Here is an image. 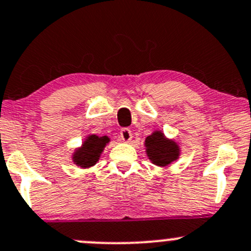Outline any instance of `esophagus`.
I'll return each mask as SVG.
<instances>
[{"mask_svg": "<svg viewBox=\"0 0 251 251\" xmlns=\"http://www.w3.org/2000/svg\"><path fill=\"white\" fill-rule=\"evenodd\" d=\"M120 137L124 142H130L132 139V132L128 128H121Z\"/></svg>", "mask_w": 251, "mask_h": 251, "instance_id": "esophagus-1", "label": "esophagus"}]
</instances>
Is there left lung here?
<instances>
[{
  "label": "left lung",
  "mask_w": 251,
  "mask_h": 251,
  "mask_svg": "<svg viewBox=\"0 0 251 251\" xmlns=\"http://www.w3.org/2000/svg\"><path fill=\"white\" fill-rule=\"evenodd\" d=\"M147 155L154 165H170L179 157V147L174 141H170L163 136L161 131H155L146 138Z\"/></svg>",
  "instance_id": "left-lung-1"
}]
</instances>
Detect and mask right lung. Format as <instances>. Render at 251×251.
I'll use <instances>...</instances> for the list:
<instances>
[{
    "label": "right lung",
    "instance_id": "1",
    "mask_svg": "<svg viewBox=\"0 0 251 251\" xmlns=\"http://www.w3.org/2000/svg\"><path fill=\"white\" fill-rule=\"evenodd\" d=\"M107 143H109V138L107 136L99 137L96 134H91L86 138L81 148L75 150L73 155V162L79 167H91L99 161L100 155L102 154Z\"/></svg>",
    "mask_w": 251,
    "mask_h": 251
}]
</instances>
